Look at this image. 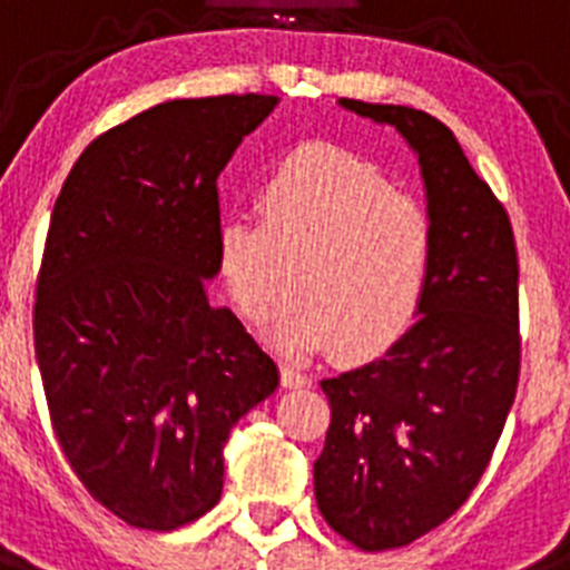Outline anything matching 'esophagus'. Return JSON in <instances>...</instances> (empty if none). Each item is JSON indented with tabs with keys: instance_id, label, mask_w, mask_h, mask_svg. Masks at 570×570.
I'll list each match as a JSON object with an SVG mask.
<instances>
[{
	"instance_id": "esophagus-1",
	"label": "esophagus",
	"mask_w": 570,
	"mask_h": 570,
	"mask_svg": "<svg viewBox=\"0 0 570 570\" xmlns=\"http://www.w3.org/2000/svg\"><path fill=\"white\" fill-rule=\"evenodd\" d=\"M279 376H282V385L285 387H305L311 382L308 376L302 374V371H296L294 365H282Z\"/></svg>"
}]
</instances>
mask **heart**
I'll return each mask as SVG.
<instances>
[{
	"mask_svg": "<svg viewBox=\"0 0 570 570\" xmlns=\"http://www.w3.org/2000/svg\"><path fill=\"white\" fill-rule=\"evenodd\" d=\"M259 215L228 214L216 259L236 311L268 322L294 288L274 331L288 354L340 347L374 356L416 322L434 271V219L414 196L362 156L325 142L288 150L265 174Z\"/></svg>",
	"mask_w": 570,
	"mask_h": 570,
	"instance_id": "obj_1",
	"label": "heart"
}]
</instances>
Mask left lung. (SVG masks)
<instances>
[{"label":"left lung","instance_id":"obj_1","mask_svg":"<svg viewBox=\"0 0 570 570\" xmlns=\"http://www.w3.org/2000/svg\"><path fill=\"white\" fill-rule=\"evenodd\" d=\"M420 156L434 271L420 322L385 356L322 380V517L362 551L411 546L460 511L491 462L520 382V262L511 219L451 128L425 110L340 99Z\"/></svg>","mask_w":570,"mask_h":570}]
</instances>
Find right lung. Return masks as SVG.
<instances>
[{"instance_id": "right-lung-1", "label": "right lung", "mask_w": 570, "mask_h": 570, "mask_svg": "<svg viewBox=\"0 0 570 570\" xmlns=\"http://www.w3.org/2000/svg\"><path fill=\"white\" fill-rule=\"evenodd\" d=\"M276 97L170 99L97 136L50 214L33 345L50 422L88 493L145 531L223 497L230 428L279 371L230 308L216 179Z\"/></svg>"}]
</instances>
